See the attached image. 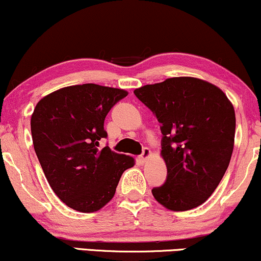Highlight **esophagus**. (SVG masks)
<instances>
[{
	"instance_id": "1",
	"label": "esophagus",
	"mask_w": 261,
	"mask_h": 261,
	"mask_svg": "<svg viewBox=\"0 0 261 261\" xmlns=\"http://www.w3.org/2000/svg\"><path fill=\"white\" fill-rule=\"evenodd\" d=\"M149 155H151V151H149V148H147V147H145L142 149V153L140 154V157H139V160L142 162H146L147 161V158L149 157Z\"/></svg>"
}]
</instances>
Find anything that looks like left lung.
<instances>
[{
  "instance_id": "left-lung-1",
  "label": "left lung",
  "mask_w": 261,
  "mask_h": 261,
  "mask_svg": "<svg viewBox=\"0 0 261 261\" xmlns=\"http://www.w3.org/2000/svg\"><path fill=\"white\" fill-rule=\"evenodd\" d=\"M161 122L163 185L154 199L172 211L203 203L223 178L232 157L236 114L216 86L194 77H173L134 91Z\"/></svg>"
}]
</instances>
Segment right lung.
<instances>
[{
  "instance_id": "add662e5",
  "label": "right lung",
  "mask_w": 261,
  "mask_h": 261,
  "mask_svg": "<svg viewBox=\"0 0 261 261\" xmlns=\"http://www.w3.org/2000/svg\"><path fill=\"white\" fill-rule=\"evenodd\" d=\"M124 89L93 85L70 86L46 95L35 107L31 128L33 145L54 193L68 207L94 212L113 199L133 157L108 146L104 120L125 98Z\"/></svg>"
}]
</instances>
